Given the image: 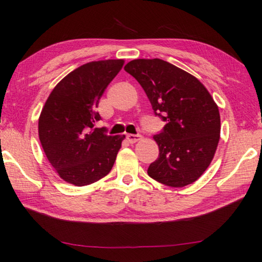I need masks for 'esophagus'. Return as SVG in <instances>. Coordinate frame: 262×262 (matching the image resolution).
I'll return each instance as SVG.
<instances>
[{
  "mask_svg": "<svg viewBox=\"0 0 262 262\" xmlns=\"http://www.w3.org/2000/svg\"><path fill=\"white\" fill-rule=\"evenodd\" d=\"M126 138H127V141L129 142V143H135V142H137V141H140L141 138H142V136H141L140 134H137V135H134V134H127V135H126Z\"/></svg>",
  "mask_w": 262,
  "mask_h": 262,
  "instance_id": "obj_1",
  "label": "esophagus"
}]
</instances>
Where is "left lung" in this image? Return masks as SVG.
I'll use <instances>...</instances> for the list:
<instances>
[{
	"label": "left lung",
	"instance_id": "obj_1",
	"mask_svg": "<svg viewBox=\"0 0 262 262\" xmlns=\"http://www.w3.org/2000/svg\"><path fill=\"white\" fill-rule=\"evenodd\" d=\"M140 83L155 115L166 121L153 136L159 157L147 169L171 187L192 184L206 171L220 134L217 104L200 80L161 59H137L124 68Z\"/></svg>",
	"mask_w": 262,
	"mask_h": 262
}]
</instances>
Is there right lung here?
Instances as JSON below:
<instances>
[{
  "instance_id": "add662e5",
  "label": "right lung",
  "mask_w": 262,
  "mask_h": 262,
  "mask_svg": "<svg viewBox=\"0 0 262 262\" xmlns=\"http://www.w3.org/2000/svg\"><path fill=\"white\" fill-rule=\"evenodd\" d=\"M124 60L93 61L71 71L51 92L38 120L39 141L59 176L76 186L103 178L114 167L125 135L94 128L99 101Z\"/></svg>"
}]
</instances>
